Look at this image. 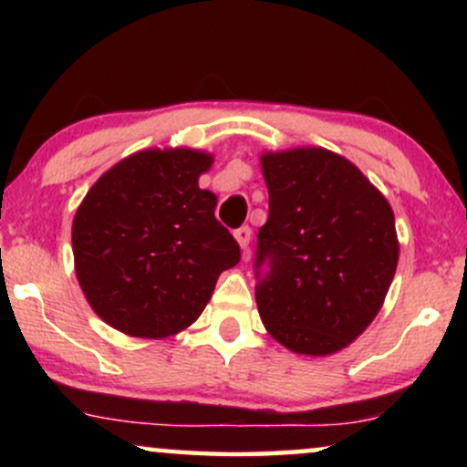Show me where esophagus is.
Instances as JSON below:
<instances>
[{
  "label": "esophagus",
  "mask_w": 467,
  "mask_h": 467,
  "mask_svg": "<svg viewBox=\"0 0 467 467\" xmlns=\"http://www.w3.org/2000/svg\"><path fill=\"white\" fill-rule=\"evenodd\" d=\"M234 235H235V240H238V244L242 246V251H248V242H251V235H253V232H251V227L248 225H242V227H238L234 232Z\"/></svg>",
  "instance_id": "obj_1"
}]
</instances>
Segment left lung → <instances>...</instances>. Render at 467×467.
Returning <instances> with one entry per match:
<instances>
[{"instance_id":"8db88e82","label":"left lung","mask_w":467,"mask_h":467,"mask_svg":"<svg viewBox=\"0 0 467 467\" xmlns=\"http://www.w3.org/2000/svg\"><path fill=\"white\" fill-rule=\"evenodd\" d=\"M261 168L270 195L253 261L261 321L293 353H336L372 323L391 286L393 210L325 149L264 155Z\"/></svg>"}]
</instances>
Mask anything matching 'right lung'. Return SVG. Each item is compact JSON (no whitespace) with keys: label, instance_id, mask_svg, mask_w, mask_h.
Returning <instances> with one entry per match:
<instances>
[{"label":"right lung","instance_id":"1","mask_svg":"<svg viewBox=\"0 0 467 467\" xmlns=\"http://www.w3.org/2000/svg\"><path fill=\"white\" fill-rule=\"evenodd\" d=\"M213 163L189 149L142 150L108 170L72 227L78 283L114 329L165 337L189 327L216 278L240 261L216 221V197L197 178Z\"/></svg>","mask_w":467,"mask_h":467}]
</instances>
